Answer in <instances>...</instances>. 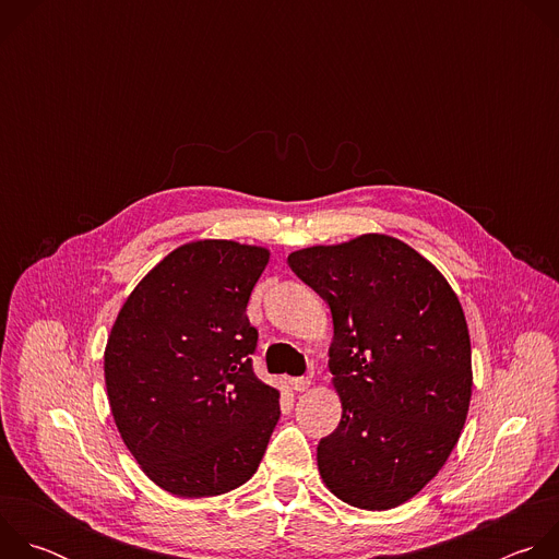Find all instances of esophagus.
Listing matches in <instances>:
<instances>
[{
	"mask_svg": "<svg viewBox=\"0 0 559 559\" xmlns=\"http://www.w3.org/2000/svg\"><path fill=\"white\" fill-rule=\"evenodd\" d=\"M311 386V378L300 376V378H292V389L294 391H307Z\"/></svg>",
	"mask_w": 559,
	"mask_h": 559,
	"instance_id": "esophagus-1",
	"label": "esophagus"
}]
</instances>
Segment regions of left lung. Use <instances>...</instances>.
Returning a JSON list of instances; mask_svg holds the SVG:
<instances>
[{
	"label": "left lung",
	"instance_id": "8db88e82",
	"mask_svg": "<svg viewBox=\"0 0 559 559\" xmlns=\"http://www.w3.org/2000/svg\"><path fill=\"white\" fill-rule=\"evenodd\" d=\"M332 309L330 371L343 418L318 471L343 502L386 511L425 489L457 444L471 403V341L447 278L386 234L287 257Z\"/></svg>",
	"mask_w": 559,
	"mask_h": 559
}]
</instances>
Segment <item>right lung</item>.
<instances>
[{"mask_svg":"<svg viewBox=\"0 0 559 559\" xmlns=\"http://www.w3.org/2000/svg\"><path fill=\"white\" fill-rule=\"evenodd\" d=\"M270 250L194 241L154 265L126 298L104 354L121 440L154 485L210 498L257 473L281 418L257 378L259 332L246 313Z\"/></svg>","mask_w":559,"mask_h":559,"instance_id":"obj_1","label":"right lung"}]
</instances>
